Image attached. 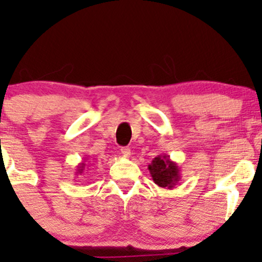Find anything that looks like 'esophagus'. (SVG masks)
<instances>
[{"label":"esophagus","mask_w":262,"mask_h":262,"mask_svg":"<svg viewBox=\"0 0 262 262\" xmlns=\"http://www.w3.org/2000/svg\"><path fill=\"white\" fill-rule=\"evenodd\" d=\"M121 152H122V155L124 156V158H129V156H130V149H129V148H122Z\"/></svg>","instance_id":"obj_1"}]
</instances>
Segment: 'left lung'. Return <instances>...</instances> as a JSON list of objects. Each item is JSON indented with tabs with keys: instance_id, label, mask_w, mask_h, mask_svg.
<instances>
[{
	"instance_id": "1",
	"label": "left lung",
	"mask_w": 262,
	"mask_h": 262,
	"mask_svg": "<svg viewBox=\"0 0 262 262\" xmlns=\"http://www.w3.org/2000/svg\"><path fill=\"white\" fill-rule=\"evenodd\" d=\"M148 169L154 181L159 187L173 188L181 180L180 167L175 161L170 159V155H158L149 165Z\"/></svg>"
}]
</instances>
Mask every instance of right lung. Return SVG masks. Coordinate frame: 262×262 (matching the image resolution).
<instances>
[{
    "mask_svg": "<svg viewBox=\"0 0 262 262\" xmlns=\"http://www.w3.org/2000/svg\"><path fill=\"white\" fill-rule=\"evenodd\" d=\"M85 160H86V159H85ZM86 167H87V165H86V162H85V161H82V162H81V164L77 165L76 175H82L83 171H85Z\"/></svg>",
    "mask_w": 262,
    "mask_h": 262,
    "instance_id": "add662e5",
    "label": "right lung"
}]
</instances>
